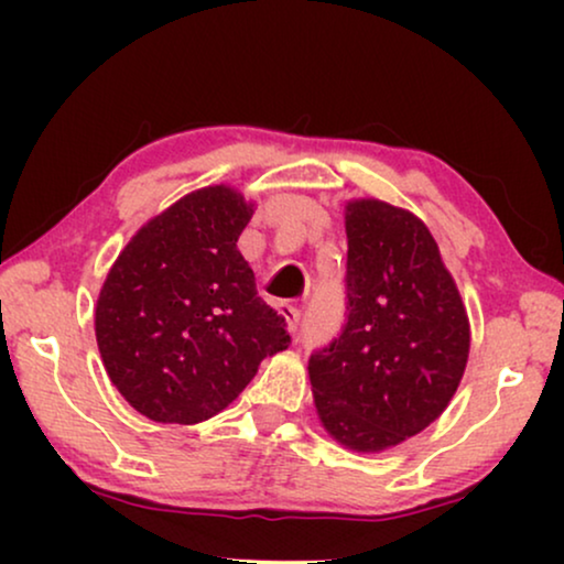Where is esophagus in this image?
<instances>
[{"label": "esophagus", "mask_w": 564, "mask_h": 564, "mask_svg": "<svg viewBox=\"0 0 564 564\" xmlns=\"http://www.w3.org/2000/svg\"><path fill=\"white\" fill-rule=\"evenodd\" d=\"M282 267H284V264L274 267L272 272H269L264 284H267V292L276 300V303L288 305V303H292V300H295L297 295H295V282L290 280L288 272H282ZM290 311H292V307H290Z\"/></svg>", "instance_id": "34e87169"}]
</instances>
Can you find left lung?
Instances as JSON below:
<instances>
[{
  "label": "left lung",
  "instance_id": "1",
  "mask_svg": "<svg viewBox=\"0 0 564 564\" xmlns=\"http://www.w3.org/2000/svg\"><path fill=\"white\" fill-rule=\"evenodd\" d=\"M249 220L228 189H199L138 230L107 274L97 346L112 384L145 419H213L261 359L290 346L288 323L259 297L236 246Z\"/></svg>",
  "mask_w": 564,
  "mask_h": 564
}]
</instances>
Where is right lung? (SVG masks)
<instances>
[{
  "label": "right lung",
  "mask_w": 564,
  "mask_h": 564,
  "mask_svg": "<svg viewBox=\"0 0 564 564\" xmlns=\"http://www.w3.org/2000/svg\"><path fill=\"white\" fill-rule=\"evenodd\" d=\"M382 203L349 205L344 323L307 361L336 442L388 449L434 423L459 388L469 323L426 228Z\"/></svg>",
  "instance_id": "add662e5"
}]
</instances>
